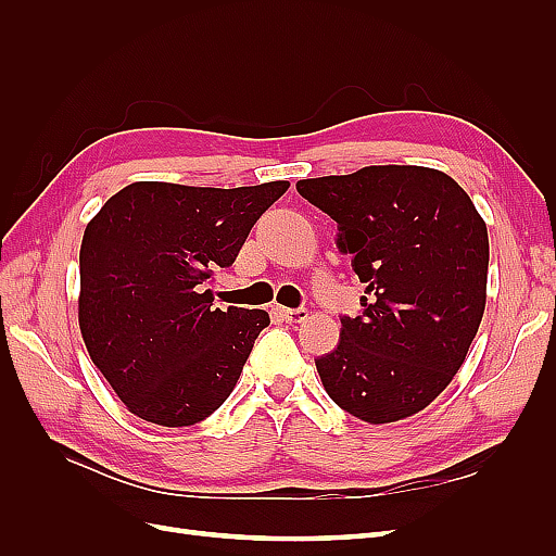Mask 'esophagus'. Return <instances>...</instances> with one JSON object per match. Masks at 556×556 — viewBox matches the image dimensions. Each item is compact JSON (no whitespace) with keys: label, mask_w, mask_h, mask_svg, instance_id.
<instances>
[{"label":"esophagus","mask_w":556,"mask_h":556,"mask_svg":"<svg viewBox=\"0 0 556 556\" xmlns=\"http://www.w3.org/2000/svg\"><path fill=\"white\" fill-rule=\"evenodd\" d=\"M280 317L288 325H299V323H304V319L308 317V311L306 308H280Z\"/></svg>","instance_id":"obj_1"}]
</instances>
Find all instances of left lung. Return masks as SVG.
Listing matches in <instances>:
<instances>
[{
  "label": "left lung",
  "instance_id": "1",
  "mask_svg": "<svg viewBox=\"0 0 556 556\" xmlns=\"http://www.w3.org/2000/svg\"><path fill=\"white\" fill-rule=\"evenodd\" d=\"M339 223V248L366 282L359 317L315 359L327 394L368 425L425 410L459 371L486 304L490 239L462 185L413 164L296 182Z\"/></svg>",
  "mask_w": 556,
  "mask_h": 556
}]
</instances>
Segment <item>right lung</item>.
I'll list each match as a JSON object with an SVG mask.
<instances>
[{"instance_id":"obj_1","label":"right lung","mask_w":556,"mask_h":556,"mask_svg":"<svg viewBox=\"0 0 556 556\" xmlns=\"http://www.w3.org/2000/svg\"><path fill=\"white\" fill-rule=\"evenodd\" d=\"M288 180L190 188L139 180L99 208L80 243L78 327L92 364L127 410L190 427L231 394L266 311L215 308L206 290L237 260Z\"/></svg>"}]
</instances>
